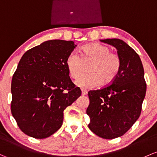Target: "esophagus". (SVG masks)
<instances>
[{
	"label": "esophagus",
	"instance_id": "obj_1",
	"mask_svg": "<svg viewBox=\"0 0 157 157\" xmlns=\"http://www.w3.org/2000/svg\"><path fill=\"white\" fill-rule=\"evenodd\" d=\"M81 92H82V95H87V90H81Z\"/></svg>",
	"mask_w": 157,
	"mask_h": 157
}]
</instances>
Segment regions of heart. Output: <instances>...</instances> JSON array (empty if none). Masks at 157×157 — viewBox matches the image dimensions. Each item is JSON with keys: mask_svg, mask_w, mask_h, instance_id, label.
Returning <instances> with one entry per match:
<instances>
[{"mask_svg": "<svg viewBox=\"0 0 157 157\" xmlns=\"http://www.w3.org/2000/svg\"><path fill=\"white\" fill-rule=\"evenodd\" d=\"M81 58L75 52L67 56L65 65L69 75L78 78L83 72V62L91 61L87 72L76 81V85L83 89L94 88L101 83L106 86L111 83L120 71V57L110 48L99 43H91L80 48Z\"/></svg>", "mask_w": 157, "mask_h": 157, "instance_id": "heart-1", "label": "heart"}]
</instances>
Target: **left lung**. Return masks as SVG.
Returning <instances> with one entry per match:
<instances>
[{
    "label": "left lung",
    "instance_id": "1",
    "mask_svg": "<svg viewBox=\"0 0 157 157\" xmlns=\"http://www.w3.org/2000/svg\"><path fill=\"white\" fill-rule=\"evenodd\" d=\"M100 41L117 49L121 65L110 85L88 92V126L101 138L113 139L124 135L139 117L147 85L141 59L134 49L120 39Z\"/></svg>",
    "mask_w": 157,
    "mask_h": 157
}]
</instances>
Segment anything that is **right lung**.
Returning <instances> with one entry per match:
<instances>
[{
    "label": "right lung",
    "mask_w": 157,
    "mask_h": 157,
    "mask_svg": "<svg viewBox=\"0 0 157 157\" xmlns=\"http://www.w3.org/2000/svg\"><path fill=\"white\" fill-rule=\"evenodd\" d=\"M74 41L51 40L25 52L12 78L11 113L19 128L46 138L60 128L64 110L81 95L66 67Z\"/></svg>",
    "instance_id": "add662e5"
}]
</instances>
